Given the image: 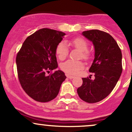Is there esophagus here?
Segmentation results:
<instances>
[{
	"mask_svg": "<svg viewBox=\"0 0 132 132\" xmlns=\"http://www.w3.org/2000/svg\"><path fill=\"white\" fill-rule=\"evenodd\" d=\"M66 76H67V78H69V79H73L74 78H75V76H72L68 75V74H66Z\"/></svg>",
	"mask_w": 132,
	"mask_h": 132,
	"instance_id": "34e87169",
	"label": "esophagus"
}]
</instances>
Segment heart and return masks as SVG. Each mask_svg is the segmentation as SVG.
I'll list each match as a JSON object with an SVG mask.
<instances>
[{"mask_svg":"<svg viewBox=\"0 0 132 132\" xmlns=\"http://www.w3.org/2000/svg\"><path fill=\"white\" fill-rule=\"evenodd\" d=\"M71 44L76 49L81 51L80 56L87 60L89 57L90 53L88 49V43L82 38H76L71 40ZM69 53V48L65 42H61L57 45L56 48V54L60 60H63L67 57ZM62 70L70 75H76L79 71L84 68V63L81 61H74L68 60L61 65Z\"/></svg>","mask_w":132,"mask_h":132,"instance_id":"heart-1","label":"heart"}]
</instances>
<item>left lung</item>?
I'll list each match as a JSON object with an SVG mask.
<instances>
[{"mask_svg":"<svg viewBox=\"0 0 132 132\" xmlns=\"http://www.w3.org/2000/svg\"><path fill=\"white\" fill-rule=\"evenodd\" d=\"M82 35L94 46V59L89 71L94 73L95 78H82V84L77 92L82 101L95 103L109 95L119 81L122 72V51L109 33L91 30Z\"/></svg>","mask_w":132,"mask_h":132,"instance_id":"1","label":"left lung"}]
</instances>
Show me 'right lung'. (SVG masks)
Listing matches in <instances>:
<instances>
[{
  "label": "right lung",
  "mask_w": 132,
  "mask_h": 132,
  "mask_svg": "<svg viewBox=\"0 0 132 132\" xmlns=\"http://www.w3.org/2000/svg\"><path fill=\"white\" fill-rule=\"evenodd\" d=\"M65 33L42 28L27 38L16 57L18 76L22 88L30 97L38 102H46L58 94L64 72L57 68L56 48Z\"/></svg>",
  "instance_id": "obj_1"
}]
</instances>
